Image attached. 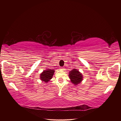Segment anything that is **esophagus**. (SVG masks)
<instances>
[{
  "instance_id": "1",
  "label": "esophagus",
  "mask_w": 121,
  "mask_h": 121,
  "mask_svg": "<svg viewBox=\"0 0 121 121\" xmlns=\"http://www.w3.org/2000/svg\"><path fill=\"white\" fill-rule=\"evenodd\" d=\"M60 69H61V70H65V68H63V67H61Z\"/></svg>"
}]
</instances>
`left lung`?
<instances>
[{
    "label": "left lung",
    "instance_id": "1",
    "mask_svg": "<svg viewBox=\"0 0 121 121\" xmlns=\"http://www.w3.org/2000/svg\"><path fill=\"white\" fill-rule=\"evenodd\" d=\"M69 76L70 77L72 83H73L75 85H77L78 84L80 83L83 80V75L76 69H73L71 71Z\"/></svg>",
    "mask_w": 121,
    "mask_h": 121
}]
</instances>
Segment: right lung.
Instances as JSON below:
<instances>
[{"mask_svg":"<svg viewBox=\"0 0 121 121\" xmlns=\"http://www.w3.org/2000/svg\"><path fill=\"white\" fill-rule=\"evenodd\" d=\"M54 72L55 71L53 70H50V69H47L46 71H43V72L40 74V76L41 80L47 83L52 78Z\"/></svg>","mask_w":121,"mask_h":121,"instance_id":"add662e5","label":"right lung"}]
</instances>
